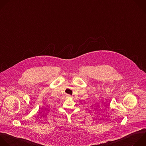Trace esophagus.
Returning <instances> with one entry per match:
<instances>
[{
	"label": "esophagus",
	"instance_id": "obj_1",
	"mask_svg": "<svg viewBox=\"0 0 146 146\" xmlns=\"http://www.w3.org/2000/svg\"><path fill=\"white\" fill-rule=\"evenodd\" d=\"M68 96H69V97H70V96H70V95H69V94H68Z\"/></svg>",
	"mask_w": 146,
	"mask_h": 146
}]
</instances>
